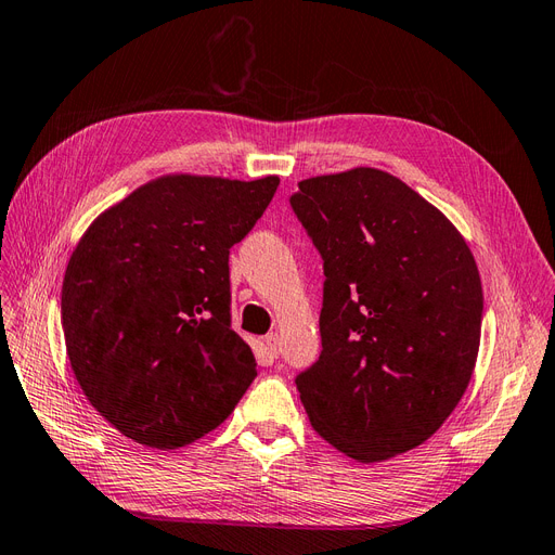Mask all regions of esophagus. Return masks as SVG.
<instances>
[{"instance_id":"obj_1","label":"esophagus","mask_w":555,"mask_h":555,"mask_svg":"<svg viewBox=\"0 0 555 555\" xmlns=\"http://www.w3.org/2000/svg\"><path fill=\"white\" fill-rule=\"evenodd\" d=\"M263 343H266V349L271 351V357L275 359L280 354V335L278 333H268L266 338H263Z\"/></svg>"}]
</instances>
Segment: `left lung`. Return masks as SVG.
<instances>
[{
    "instance_id": "left-lung-1",
    "label": "left lung",
    "mask_w": 555,
    "mask_h": 555,
    "mask_svg": "<svg viewBox=\"0 0 555 555\" xmlns=\"http://www.w3.org/2000/svg\"><path fill=\"white\" fill-rule=\"evenodd\" d=\"M292 208L326 275L322 354L296 377L312 428L359 463L424 444L475 373L473 251L424 196L371 166L300 180Z\"/></svg>"
}]
</instances>
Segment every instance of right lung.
<instances>
[{
	"mask_svg": "<svg viewBox=\"0 0 555 555\" xmlns=\"http://www.w3.org/2000/svg\"><path fill=\"white\" fill-rule=\"evenodd\" d=\"M278 184V176H162L82 233L62 284L66 357L92 408L125 438L190 444L257 377L255 354L231 328L229 249Z\"/></svg>",
	"mask_w": 555,
	"mask_h": 555,
	"instance_id": "obj_1",
	"label": "right lung"
}]
</instances>
